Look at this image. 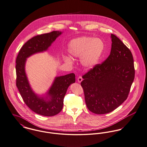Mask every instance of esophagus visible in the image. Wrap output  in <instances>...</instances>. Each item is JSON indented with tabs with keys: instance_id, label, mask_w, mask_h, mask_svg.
Returning <instances> with one entry per match:
<instances>
[{
	"instance_id": "esophagus-1",
	"label": "esophagus",
	"mask_w": 147,
	"mask_h": 147,
	"mask_svg": "<svg viewBox=\"0 0 147 147\" xmlns=\"http://www.w3.org/2000/svg\"><path fill=\"white\" fill-rule=\"evenodd\" d=\"M77 80H78V82L79 83H80L83 80V78H82V77L81 76H79V77L78 78V79H77Z\"/></svg>"
}]
</instances>
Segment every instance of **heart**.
<instances>
[{"label": "heart", "mask_w": 147, "mask_h": 147, "mask_svg": "<svg viewBox=\"0 0 147 147\" xmlns=\"http://www.w3.org/2000/svg\"><path fill=\"white\" fill-rule=\"evenodd\" d=\"M105 43L100 38L83 36L72 40L68 44L67 51L70 57H80V63L87 69L97 65L105 50ZM65 61L71 63L72 60L67 57Z\"/></svg>", "instance_id": "b5f03b06"}]
</instances>
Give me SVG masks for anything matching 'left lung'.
Returning a JSON list of instances; mask_svg holds the SVG:
<instances>
[{
	"label": "left lung",
	"mask_w": 147,
	"mask_h": 147,
	"mask_svg": "<svg viewBox=\"0 0 147 147\" xmlns=\"http://www.w3.org/2000/svg\"><path fill=\"white\" fill-rule=\"evenodd\" d=\"M110 54L83 76L80 84L88 109L105 114L117 108L126 100L134 79V60L130 50L111 34Z\"/></svg>",
	"instance_id": "left-lung-1"
}]
</instances>
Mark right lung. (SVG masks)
Returning <instances> with one entry per match:
<instances>
[{"label": "right lung", "instance_id": "obj_1", "mask_svg": "<svg viewBox=\"0 0 147 147\" xmlns=\"http://www.w3.org/2000/svg\"><path fill=\"white\" fill-rule=\"evenodd\" d=\"M61 34L54 31L34 36L23 45L16 59V86L23 100L32 111L45 116H53L61 111L64 96L69 86L75 83L76 76L70 73L55 77L45 95L39 96L30 86L25 71L26 62L28 57L47 51Z\"/></svg>", "mask_w": 147, "mask_h": 147}]
</instances>
